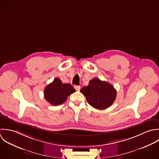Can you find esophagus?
Returning <instances> with one entry per match:
<instances>
[{
    "mask_svg": "<svg viewBox=\"0 0 159 159\" xmlns=\"http://www.w3.org/2000/svg\"><path fill=\"white\" fill-rule=\"evenodd\" d=\"M74 89L77 90V91H79L80 90V86H77V85H75L74 86Z\"/></svg>",
    "mask_w": 159,
    "mask_h": 159,
    "instance_id": "esophagus-1",
    "label": "esophagus"
}]
</instances>
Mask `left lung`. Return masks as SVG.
Returning a JSON list of instances; mask_svg holds the SVG:
<instances>
[{
	"label": "left lung",
	"instance_id": "obj_1",
	"mask_svg": "<svg viewBox=\"0 0 159 159\" xmlns=\"http://www.w3.org/2000/svg\"><path fill=\"white\" fill-rule=\"evenodd\" d=\"M90 105L97 109H105L110 107L116 99L117 91L109 83L94 78L88 86L80 89Z\"/></svg>",
	"mask_w": 159,
	"mask_h": 159
}]
</instances>
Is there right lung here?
<instances>
[{"label": "right lung", "mask_w": 159, "mask_h": 159, "mask_svg": "<svg viewBox=\"0 0 159 159\" xmlns=\"http://www.w3.org/2000/svg\"><path fill=\"white\" fill-rule=\"evenodd\" d=\"M75 90L70 84H63L59 78H55L44 90V98L52 105L58 106L64 102L67 97Z\"/></svg>", "instance_id": "obj_1"}]
</instances>
